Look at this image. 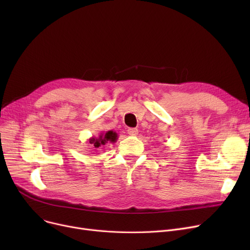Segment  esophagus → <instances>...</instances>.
Instances as JSON below:
<instances>
[{"mask_svg":"<svg viewBox=\"0 0 250 250\" xmlns=\"http://www.w3.org/2000/svg\"><path fill=\"white\" fill-rule=\"evenodd\" d=\"M127 133H128V135H130V136H137L138 133H139V130H138L137 128H134V127H129V128L127 129Z\"/></svg>","mask_w":250,"mask_h":250,"instance_id":"34e87169","label":"esophagus"}]
</instances>
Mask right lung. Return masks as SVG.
Listing matches in <instances>:
<instances>
[{"label":"right lung","instance_id":"add662e5","mask_svg":"<svg viewBox=\"0 0 250 250\" xmlns=\"http://www.w3.org/2000/svg\"><path fill=\"white\" fill-rule=\"evenodd\" d=\"M117 141V134L113 130H107L106 133H101L98 137H92L89 139V144L94 150L106 145L108 143H115Z\"/></svg>","mask_w":250,"mask_h":250}]
</instances>
